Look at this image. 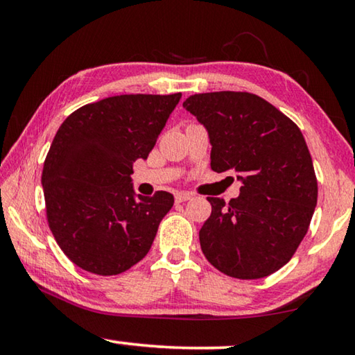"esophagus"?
<instances>
[{"label": "esophagus", "mask_w": 355, "mask_h": 355, "mask_svg": "<svg viewBox=\"0 0 355 355\" xmlns=\"http://www.w3.org/2000/svg\"><path fill=\"white\" fill-rule=\"evenodd\" d=\"M192 197V194H189V192H177L175 194V202H186V200H189Z\"/></svg>", "instance_id": "obj_1"}]
</instances>
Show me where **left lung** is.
<instances>
[{
    "instance_id": "left-lung-1",
    "label": "left lung",
    "mask_w": 355,
    "mask_h": 355,
    "mask_svg": "<svg viewBox=\"0 0 355 355\" xmlns=\"http://www.w3.org/2000/svg\"><path fill=\"white\" fill-rule=\"evenodd\" d=\"M183 107L205 125L211 169L238 172L236 199L207 197L211 216L199 232L200 248L216 269L252 280L291 260L307 235L318 182L307 144L296 123L249 92L196 94Z\"/></svg>"
}]
</instances>
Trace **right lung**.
<instances>
[{"label": "right lung", "instance_id": "right-lung-1", "mask_svg": "<svg viewBox=\"0 0 355 355\" xmlns=\"http://www.w3.org/2000/svg\"><path fill=\"white\" fill-rule=\"evenodd\" d=\"M182 94L116 95L64 120L44 163L48 227L70 261L117 275L152 248L173 196L135 197L133 163L147 159Z\"/></svg>", "mask_w": 355, "mask_h": 355}]
</instances>
